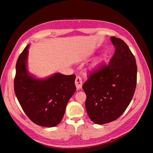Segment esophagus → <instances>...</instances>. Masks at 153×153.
I'll use <instances>...</instances> for the list:
<instances>
[{"label": "esophagus", "instance_id": "esophagus-1", "mask_svg": "<svg viewBox=\"0 0 153 153\" xmlns=\"http://www.w3.org/2000/svg\"><path fill=\"white\" fill-rule=\"evenodd\" d=\"M75 85L76 87L77 90H80V89H82V80L81 77L80 76H76V80H75Z\"/></svg>", "mask_w": 153, "mask_h": 153}]
</instances>
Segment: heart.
I'll return each instance as SVG.
<instances>
[{"instance_id":"1","label":"heart","mask_w":153,"mask_h":153,"mask_svg":"<svg viewBox=\"0 0 153 153\" xmlns=\"http://www.w3.org/2000/svg\"><path fill=\"white\" fill-rule=\"evenodd\" d=\"M108 55L106 53H103L101 54L98 57H96V59L92 62L91 65V69L92 70H97L100 69L101 67H102L105 63L107 61Z\"/></svg>"}]
</instances>
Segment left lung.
Segmentation results:
<instances>
[{
	"instance_id": "obj_1",
	"label": "left lung",
	"mask_w": 153,
	"mask_h": 153,
	"mask_svg": "<svg viewBox=\"0 0 153 153\" xmlns=\"http://www.w3.org/2000/svg\"><path fill=\"white\" fill-rule=\"evenodd\" d=\"M115 52L108 66L90 75L82 86L85 108L91 121L104 124L123 114L133 98L137 84L135 58L124 41L110 37Z\"/></svg>"
}]
</instances>
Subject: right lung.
<instances>
[{
    "mask_svg": "<svg viewBox=\"0 0 153 153\" xmlns=\"http://www.w3.org/2000/svg\"><path fill=\"white\" fill-rule=\"evenodd\" d=\"M29 47L25 48L16 62L15 94L32 122L41 126L54 127L61 123L68 102L76 91V76L60 73L45 78L32 75L27 67Z\"/></svg>",
    "mask_w": 153,
    "mask_h": 153,
    "instance_id": "obj_1",
    "label": "right lung"
}]
</instances>
